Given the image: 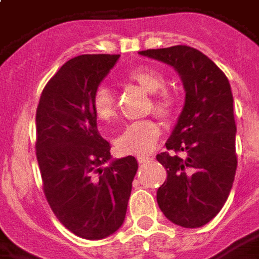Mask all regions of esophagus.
<instances>
[{"label": "esophagus", "mask_w": 259, "mask_h": 259, "mask_svg": "<svg viewBox=\"0 0 259 259\" xmlns=\"http://www.w3.org/2000/svg\"><path fill=\"white\" fill-rule=\"evenodd\" d=\"M151 159L152 158H150V157H137V162L140 163V165H144V163L150 162Z\"/></svg>", "instance_id": "34e87169"}]
</instances>
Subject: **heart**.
I'll list each match as a JSON object with an SVG mask.
<instances>
[{
    "instance_id": "heart-1",
    "label": "heart",
    "mask_w": 259,
    "mask_h": 259,
    "mask_svg": "<svg viewBox=\"0 0 259 259\" xmlns=\"http://www.w3.org/2000/svg\"><path fill=\"white\" fill-rule=\"evenodd\" d=\"M127 79L140 89L151 94L147 104V112H154L161 119L168 120L178 109V97L172 91L165 90L166 79L159 70L154 68L133 69L127 74ZM93 112L100 123L108 124L116 116V100L112 91L100 85L91 98ZM161 136V127L151 119L137 120L127 124L118 136L115 147L120 154L127 155H146L152 151Z\"/></svg>"
}]
</instances>
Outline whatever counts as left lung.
<instances>
[{
  "instance_id": "8db88e82",
  "label": "left lung",
  "mask_w": 259,
  "mask_h": 259,
  "mask_svg": "<svg viewBox=\"0 0 259 259\" xmlns=\"http://www.w3.org/2000/svg\"><path fill=\"white\" fill-rule=\"evenodd\" d=\"M140 54L174 66L186 90L183 111L166 141L168 151L157 155L168 174L157 191L158 205L175 225L201 228L222 209L237 169L229 80L193 47L174 46Z\"/></svg>"
}]
</instances>
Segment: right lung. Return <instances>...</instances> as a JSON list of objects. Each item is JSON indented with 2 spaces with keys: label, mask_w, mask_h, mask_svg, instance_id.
<instances>
[{
  "label": "right lung",
  "mask_w": 259,
  "mask_h": 259,
  "mask_svg": "<svg viewBox=\"0 0 259 259\" xmlns=\"http://www.w3.org/2000/svg\"><path fill=\"white\" fill-rule=\"evenodd\" d=\"M120 55L70 59L44 87L36 111V155L42 190L58 221L72 233L100 240L124 221L135 157L111 159V146L97 129L91 98Z\"/></svg>",
  "instance_id": "obj_1"
}]
</instances>
